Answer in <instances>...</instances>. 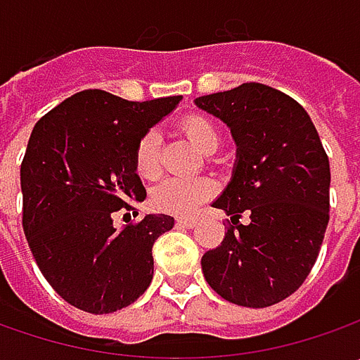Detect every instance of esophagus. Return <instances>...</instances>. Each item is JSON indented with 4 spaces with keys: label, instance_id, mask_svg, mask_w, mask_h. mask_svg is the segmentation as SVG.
<instances>
[{
    "label": "esophagus",
    "instance_id": "1",
    "mask_svg": "<svg viewBox=\"0 0 360 360\" xmlns=\"http://www.w3.org/2000/svg\"><path fill=\"white\" fill-rule=\"evenodd\" d=\"M176 222L180 226H184V229H194L198 224V218H194V216H180V218H176Z\"/></svg>",
    "mask_w": 360,
    "mask_h": 360
}]
</instances>
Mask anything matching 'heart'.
<instances>
[{
    "instance_id": "1",
    "label": "heart",
    "mask_w": 360,
    "mask_h": 360,
    "mask_svg": "<svg viewBox=\"0 0 360 360\" xmlns=\"http://www.w3.org/2000/svg\"><path fill=\"white\" fill-rule=\"evenodd\" d=\"M180 130L188 140L198 146L202 152L210 154L220 144V130L212 120L204 114H192L180 122ZM134 166L140 178L154 180L162 170L160 164V136L150 130L138 140L134 152ZM214 188L204 178H166L152 188L150 202L156 210L168 214H188L202 202L212 196Z\"/></svg>"
}]
</instances>
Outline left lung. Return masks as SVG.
<instances>
[{"instance_id": "left-lung-1", "label": "left lung", "mask_w": 360, "mask_h": 360, "mask_svg": "<svg viewBox=\"0 0 360 360\" xmlns=\"http://www.w3.org/2000/svg\"><path fill=\"white\" fill-rule=\"evenodd\" d=\"M238 146L236 166L212 204L232 224L202 256L206 283L229 302L264 309L290 297L316 262L328 224L330 166L307 110L264 84L196 98ZM251 216L248 225L240 216Z\"/></svg>"}]
</instances>
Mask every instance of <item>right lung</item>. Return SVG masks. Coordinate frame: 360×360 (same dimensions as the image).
Here are the masks:
<instances>
[{
	"instance_id": "1",
	"label": "right lung",
	"mask_w": 360,
	"mask_h": 360,
	"mask_svg": "<svg viewBox=\"0 0 360 360\" xmlns=\"http://www.w3.org/2000/svg\"><path fill=\"white\" fill-rule=\"evenodd\" d=\"M178 102L84 90L34 126L20 172L21 224L49 286L79 311H120L152 283V246L174 218L148 214L116 229L114 214L144 202L136 144Z\"/></svg>"
}]
</instances>
